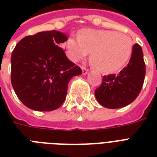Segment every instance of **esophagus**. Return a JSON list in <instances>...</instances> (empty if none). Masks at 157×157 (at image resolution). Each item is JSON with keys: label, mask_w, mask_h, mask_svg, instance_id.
<instances>
[{"label": "esophagus", "mask_w": 157, "mask_h": 157, "mask_svg": "<svg viewBox=\"0 0 157 157\" xmlns=\"http://www.w3.org/2000/svg\"><path fill=\"white\" fill-rule=\"evenodd\" d=\"M81 69H82V74H83V75H86V74L88 73L89 70L86 68V67H81Z\"/></svg>", "instance_id": "esophagus-1"}]
</instances>
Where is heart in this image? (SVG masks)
I'll list each match as a JSON object with an SVG mask.
<instances>
[{
	"mask_svg": "<svg viewBox=\"0 0 157 157\" xmlns=\"http://www.w3.org/2000/svg\"><path fill=\"white\" fill-rule=\"evenodd\" d=\"M133 45L128 35L90 28L81 30L77 39L69 37L65 42L66 54L71 61L77 63L91 52L90 63L103 73L121 70L129 61Z\"/></svg>",
	"mask_w": 157,
	"mask_h": 157,
	"instance_id": "obj_1",
	"label": "heart"
}]
</instances>
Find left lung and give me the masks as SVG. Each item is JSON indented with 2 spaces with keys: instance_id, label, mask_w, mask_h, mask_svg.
Here are the masks:
<instances>
[{
  "instance_id": "1",
  "label": "left lung",
  "mask_w": 157,
  "mask_h": 157,
  "mask_svg": "<svg viewBox=\"0 0 157 157\" xmlns=\"http://www.w3.org/2000/svg\"><path fill=\"white\" fill-rule=\"evenodd\" d=\"M146 66L141 46L134 44L128 65L118 75L104 76L95 97L102 106L111 109L125 107L139 96L144 85Z\"/></svg>"
}]
</instances>
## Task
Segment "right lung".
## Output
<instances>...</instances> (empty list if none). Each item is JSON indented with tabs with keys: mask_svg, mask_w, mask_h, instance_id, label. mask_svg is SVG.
<instances>
[{
	"mask_svg": "<svg viewBox=\"0 0 157 157\" xmlns=\"http://www.w3.org/2000/svg\"><path fill=\"white\" fill-rule=\"evenodd\" d=\"M67 39L58 31L40 32L19 40L11 55V84L26 107L40 112L59 108L67 85L81 69L67 58L61 45Z\"/></svg>",
	"mask_w": 157,
	"mask_h": 157,
	"instance_id": "right-lung-1",
	"label": "right lung"
}]
</instances>
